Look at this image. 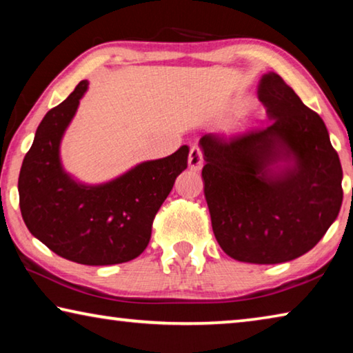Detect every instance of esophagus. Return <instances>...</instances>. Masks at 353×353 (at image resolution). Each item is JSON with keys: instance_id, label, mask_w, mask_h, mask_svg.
Segmentation results:
<instances>
[{"instance_id": "34e87169", "label": "esophagus", "mask_w": 353, "mask_h": 353, "mask_svg": "<svg viewBox=\"0 0 353 353\" xmlns=\"http://www.w3.org/2000/svg\"><path fill=\"white\" fill-rule=\"evenodd\" d=\"M202 165H204V159H202V152L198 146H193L190 149V154H188V166L190 170L193 171H199L202 168Z\"/></svg>"}]
</instances>
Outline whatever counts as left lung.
<instances>
[{"label":"left lung","mask_w":353,"mask_h":353,"mask_svg":"<svg viewBox=\"0 0 353 353\" xmlns=\"http://www.w3.org/2000/svg\"><path fill=\"white\" fill-rule=\"evenodd\" d=\"M266 126L199 140L213 234L238 261L276 265L307 254L343 204V168L318 113L276 73L263 74Z\"/></svg>","instance_id":"left-lung-1"}]
</instances>
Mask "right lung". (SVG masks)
Segmentation results:
<instances>
[{
    "label": "right lung",
    "instance_id": "obj_1",
    "mask_svg": "<svg viewBox=\"0 0 353 353\" xmlns=\"http://www.w3.org/2000/svg\"><path fill=\"white\" fill-rule=\"evenodd\" d=\"M87 88L81 81L39 124L20 170V210L29 232L57 255L81 265H118L146 249L152 221L187 168L190 149L183 145L105 183L74 181L62 166L61 141Z\"/></svg>",
    "mask_w": 353,
    "mask_h": 353
}]
</instances>
